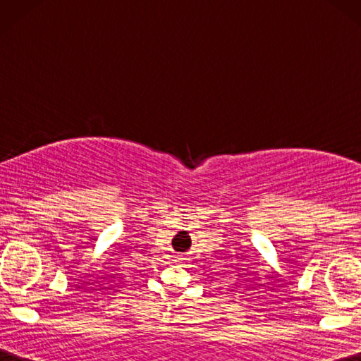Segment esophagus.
Masks as SVG:
<instances>
[{
	"label": "esophagus",
	"mask_w": 361,
	"mask_h": 361,
	"mask_svg": "<svg viewBox=\"0 0 361 361\" xmlns=\"http://www.w3.org/2000/svg\"><path fill=\"white\" fill-rule=\"evenodd\" d=\"M176 260H178V262H181V260H183V256H178V257H176Z\"/></svg>",
	"instance_id": "34e87169"
}]
</instances>
